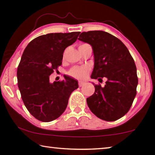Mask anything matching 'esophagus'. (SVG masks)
I'll use <instances>...</instances> for the list:
<instances>
[{
    "mask_svg": "<svg viewBox=\"0 0 155 155\" xmlns=\"http://www.w3.org/2000/svg\"><path fill=\"white\" fill-rule=\"evenodd\" d=\"M84 84H85V83L84 82H82V81H79V82H78V86H79V87H82Z\"/></svg>",
    "mask_w": 155,
    "mask_h": 155,
    "instance_id": "1",
    "label": "esophagus"
}]
</instances>
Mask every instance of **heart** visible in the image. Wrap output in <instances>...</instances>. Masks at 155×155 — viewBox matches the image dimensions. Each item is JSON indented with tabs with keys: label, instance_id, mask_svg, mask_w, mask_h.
Returning <instances> with one entry per match:
<instances>
[{
	"label": "heart",
	"instance_id": "1",
	"mask_svg": "<svg viewBox=\"0 0 155 155\" xmlns=\"http://www.w3.org/2000/svg\"><path fill=\"white\" fill-rule=\"evenodd\" d=\"M89 72H90V68L84 65V66L74 67L68 73L73 78L78 80H83L87 77Z\"/></svg>",
	"mask_w": 155,
	"mask_h": 155
}]
</instances>
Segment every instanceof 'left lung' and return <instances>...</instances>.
Here are the masks:
<instances>
[{
  "mask_svg": "<svg viewBox=\"0 0 155 155\" xmlns=\"http://www.w3.org/2000/svg\"><path fill=\"white\" fill-rule=\"evenodd\" d=\"M78 40L92 46L94 68L91 78H107L104 87L93 85L95 91L87 98L89 108L98 118L112 122L129 111L137 94L138 78L134 59L116 37L103 31L83 32Z\"/></svg>",
  "mask_w": 155,
  "mask_h": 155,
  "instance_id": "left-lung-1",
  "label": "left lung"
}]
</instances>
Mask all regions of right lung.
Returning <instances> with one entry per match:
<instances>
[{"label": "right lung", "instance_id": "right-lung-1", "mask_svg": "<svg viewBox=\"0 0 155 155\" xmlns=\"http://www.w3.org/2000/svg\"><path fill=\"white\" fill-rule=\"evenodd\" d=\"M80 32L54 33L31 41L23 52L17 70L18 85L25 107L37 120L48 122L61 115L78 82L65 80L51 83L49 76L62 64L63 54L77 40Z\"/></svg>", "mask_w": 155, "mask_h": 155}]
</instances>
